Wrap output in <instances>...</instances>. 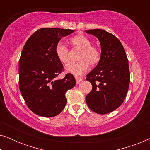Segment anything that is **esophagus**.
Masks as SVG:
<instances>
[{"label":"esophagus","mask_w":150,"mask_h":150,"mask_svg":"<svg viewBox=\"0 0 150 150\" xmlns=\"http://www.w3.org/2000/svg\"><path fill=\"white\" fill-rule=\"evenodd\" d=\"M82 79L81 78H76V84H79L80 82L82 81Z\"/></svg>","instance_id":"1"}]
</instances>
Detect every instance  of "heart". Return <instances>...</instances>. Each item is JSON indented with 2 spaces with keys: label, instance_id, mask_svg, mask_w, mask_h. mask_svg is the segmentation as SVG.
Masks as SVG:
<instances>
[{
  "label": "heart",
  "instance_id": "b5f03b06",
  "mask_svg": "<svg viewBox=\"0 0 150 150\" xmlns=\"http://www.w3.org/2000/svg\"><path fill=\"white\" fill-rule=\"evenodd\" d=\"M71 44L74 47L82 49L79 60L76 63H69L65 66L67 72L72 74L74 76H81L87 71L91 65H95L99 62L101 54L99 50L91 46V42L89 39L83 35H77L70 40ZM55 54L57 58L62 63L68 61V48L63 42H59L54 48Z\"/></svg>",
  "mask_w": 150,
  "mask_h": 150
}]
</instances>
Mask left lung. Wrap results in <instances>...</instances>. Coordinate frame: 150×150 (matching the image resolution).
<instances>
[{
	"label": "left lung",
	"instance_id": "1",
	"mask_svg": "<svg viewBox=\"0 0 150 150\" xmlns=\"http://www.w3.org/2000/svg\"><path fill=\"white\" fill-rule=\"evenodd\" d=\"M98 39L101 57L97 66L87 75L92 90L86 96L90 109L98 114H106L123 103L130 81L128 60L120 41L102 29L85 31Z\"/></svg>",
	"mask_w": 150,
	"mask_h": 150
}]
</instances>
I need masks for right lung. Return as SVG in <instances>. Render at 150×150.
<instances>
[{
	"instance_id": "right-lung-1",
	"label": "right lung",
	"mask_w": 150,
	"mask_h": 150,
	"mask_svg": "<svg viewBox=\"0 0 150 150\" xmlns=\"http://www.w3.org/2000/svg\"><path fill=\"white\" fill-rule=\"evenodd\" d=\"M71 29L42 28L26 41L19 61V87L29 109L40 116L52 117L65 108V93L76 85L71 74L56 78L63 70L54 48L61 38L72 33Z\"/></svg>"
}]
</instances>
